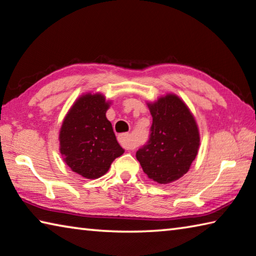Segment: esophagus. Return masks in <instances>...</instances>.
<instances>
[{"instance_id":"34e87169","label":"esophagus","mask_w":256,"mask_h":256,"mask_svg":"<svg viewBox=\"0 0 256 256\" xmlns=\"http://www.w3.org/2000/svg\"><path fill=\"white\" fill-rule=\"evenodd\" d=\"M118 141L120 144L123 146L125 149H134L136 148V144L133 142L132 138L128 133H123V134L118 136Z\"/></svg>"}]
</instances>
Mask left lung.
<instances>
[{
	"label": "left lung",
	"instance_id": "obj_1",
	"mask_svg": "<svg viewBox=\"0 0 256 256\" xmlns=\"http://www.w3.org/2000/svg\"><path fill=\"white\" fill-rule=\"evenodd\" d=\"M152 116L148 144L136 152L144 172L160 184L179 180L189 171L200 144L194 116L180 96L166 93L147 102Z\"/></svg>",
	"mask_w": 256,
	"mask_h": 256
}]
</instances>
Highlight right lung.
<instances>
[{
	"label": "right lung",
	"mask_w": 256,
	"mask_h": 256,
	"mask_svg": "<svg viewBox=\"0 0 256 256\" xmlns=\"http://www.w3.org/2000/svg\"><path fill=\"white\" fill-rule=\"evenodd\" d=\"M110 104L102 93H84L72 104L60 128L62 160L85 179L102 176L112 162L124 154L106 117Z\"/></svg>",
	"instance_id": "right-lung-1"
}]
</instances>
